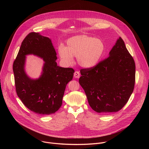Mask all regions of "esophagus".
I'll list each match as a JSON object with an SVG mask.
<instances>
[{
	"label": "esophagus",
	"instance_id": "esophagus-1",
	"mask_svg": "<svg viewBox=\"0 0 149 149\" xmlns=\"http://www.w3.org/2000/svg\"><path fill=\"white\" fill-rule=\"evenodd\" d=\"M74 77L75 78H78L80 77V72L79 71H75L74 74Z\"/></svg>",
	"mask_w": 149,
	"mask_h": 149
}]
</instances>
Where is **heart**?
<instances>
[{
	"mask_svg": "<svg viewBox=\"0 0 149 149\" xmlns=\"http://www.w3.org/2000/svg\"><path fill=\"white\" fill-rule=\"evenodd\" d=\"M104 51L105 45L101 39L87 35L71 37L67 40L66 47L60 45L58 49L59 58L65 65H72L73 56H76L78 65L87 69L98 64Z\"/></svg>",
	"mask_w": 149,
	"mask_h": 149,
	"instance_id": "heart-1",
	"label": "heart"
}]
</instances>
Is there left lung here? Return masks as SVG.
Here are the masks:
<instances>
[{"label": "left lung", "mask_w": 149, "mask_h": 149, "mask_svg": "<svg viewBox=\"0 0 149 149\" xmlns=\"http://www.w3.org/2000/svg\"><path fill=\"white\" fill-rule=\"evenodd\" d=\"M79 82L93 110L109 114L121 110L133 93L134 61L119 37L109 56L90 69L80 71Z\"/></svg>", "instance_id": "obj_1"}]
</instances>
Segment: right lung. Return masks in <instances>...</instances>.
I'll list each match as a JSON object with an SVG mask.
<instances>
[{
    "label": "right lung",
    "instance_id": "obj_1",
    "mask_svg": "<svg viewBox=\"0 0 149 149\" xmlns=\"http://www.w3.org/2000/svg\"><path fill=\"white\" fill-rule=\"evenodd\" d=\"M33 54L45 63L40 77H29L25 71L26 55ZM56 53L51 39L31 32L24 39L13 65L16 91L31 111L41 115L57 111L62 103L67 84L72 79L74 70L57 65Z\"/></svg>",
    "mask_w": 149,
    "mask_h": 149
}]
</instances>
